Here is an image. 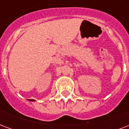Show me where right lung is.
I'll list each match as a JSON object with an SVG mask.
<instances>
[{
  "mask_svg": "<svg viewBox=\"0 0 129 129\" xmlns=\"http://www.w3.org/2000/svg\"><path fill=\"white\" fill-rule=\"evenodd\" d=\"M29 101H34V100H32V99H29Z\"/></svg>",
  "mask_w": 129,
  "mask_h": 129,
  "instance_id": "add662e5",
  "label": "right lung"
}]
</instances>
